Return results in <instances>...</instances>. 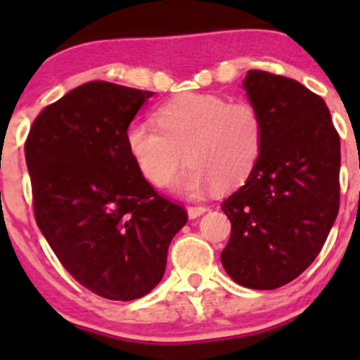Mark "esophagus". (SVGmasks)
I'll return each instance as SVG.
<instances>
[{"label": "esophagus", "instance_id": "34e87169", "mask_svg": "<svg viewBox=\"0 0 360 360\" xmlns=\"http://www.w3.org/2000/svg\"><path fill=\"white\" fill-rule=\"evenodd\" d=\"M207 207L205 205H191V207H188V217H190V219H197V217H200L202 214H205L207 212Z\"/></svg>", "mask_w": 360, "mask_h": 360}]
</instances>
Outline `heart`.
I'll use <instances>...</instances> for the list:
<instances>
[{
	"label": "heart",
	"instance_id": "heart-1",
	"mask_svg": "<svg viewBox=\"0 0 360 360\" xmlns=\"http://www.w3.org/2000/svg\"><path fill=\"white\" fill-rule=\"evenodd\" d=\"M153 123H132L127 148L146 181L167 186L188 160L190 170L176 190L198 195L216 184L231 190L244 183L259 160L263 120L248 101L228 103L214 94H183L157 111Z\"/></svg>",
	"mask_w": 360,
	"mask_h": 360
}]
</instances>
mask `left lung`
Here are the masks:
<instances>
[{
	"mask_svg": "<svg viewBox=\"0 0 360 360\" xmlns=\"http://www.w3.org/2000/svg\"><path fill=\"white\" fill-rule=\"evenodd\" d=\"M249 103L263 120L259 160L221 203L231 235L226 274L249 289H277L317 257L340 209V136L322 97L285 76L249 71Z\"/></svg>",
	"mask_w": 360,
	"mask_h": 360,
	"instance_id": "8db88e82",
	"label": "left lung"
}]
</instances>
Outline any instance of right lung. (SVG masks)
Masks as SVG:
<instances>
[{"label":"right lung","mask_w":360,"mask_h":360,"mask_svg":"<svg viewBox=\"0 0 360 360\" xmlns=\"http://www.w3.org/2000/svg\"><path fill=\"white\" fill-rule=\"evenodd\" d=\"M155 92L90 82L36 116L25 141L36 224L75 281L106 300L157 288L188 214L144 179L127 130Z\"/></svg>","instance_id":"right-lung-1"}]
</instances>
